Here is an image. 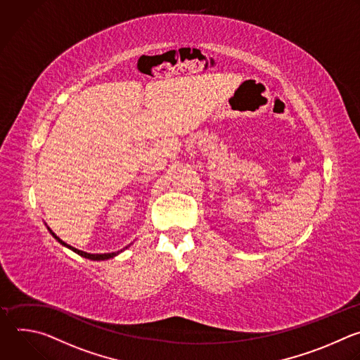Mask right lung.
Segmentation results:
<instances>
[{"label": "right lung", "instance_id": "obj_1", "mask_svg": "<svg viewBox=\"0 0 360 360\" xmlns=\"http://www.w3.org/2000/svg\"><path fill=\"white\" fill-rule=\"evenodd\" d=\"M49 230V229H48ZM49 233L53 236V238H56L58 240V243H60L62 245H65V247H68L69 250H72L74 252H77L78 255H81V257H85V258H88V259H92V261H103V259H109V258H113L115 255H117L119 252H122L124 248H127V247H124L123 250H120V251H117V252H109V254H88V252H84V251H81V250H77V248H74V247H70V245H68L66 243H63L59 237H56V234H53L52 233V230H49Z\"/></svg>", "mask_w": 360, "mask_h": 360}]
</instances>
